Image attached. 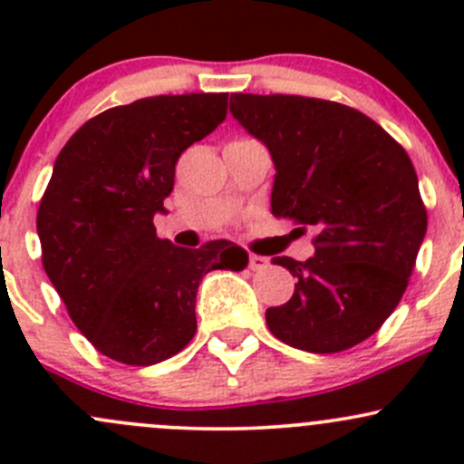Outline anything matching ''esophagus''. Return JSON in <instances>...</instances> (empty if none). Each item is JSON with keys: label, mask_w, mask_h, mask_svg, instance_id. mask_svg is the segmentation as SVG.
Segmentation results:
<instances>
[{"label": "esophagus", "mask_w": 464, "mask_h": 464, "mask_svg": "<svg viewBox=\"0 0 464 464\" xmlns=\"http://www.w3.org/2000/svg\"><path fill=\"white\" fill-rule=\"evenodd\" d=\"M266 265H269V260L262 258V256H249V266H251V269H254V271L265 269Z\"/></svg>", "instance_id": "obj_1"}]
</instances>
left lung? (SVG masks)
<instances>
[{
	"instance_id": "left-lung-1",
	"label": "left lung",
	"mask_w": 464,
	"mask_h": 464,
	"mask_svg": "<svg viewBox=\"0 0 464 464\" xmlns=\"http://www.w3.org/2000/svg\"><path fill=\"white\" fill-rule=\"evenodd\" d=\"M231 114L274 161L271 213L314 228V256H278L298 280L266 310L283 343L341 353L375 334L400 303L427 236L409 154L362 111L305 96H231Z\"/></svg>"
}]
</instances>
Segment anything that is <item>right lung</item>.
<instances>
[{
  "mask_svg": "<svg viewBox=\"0 0 464 464\" xmlns=\"http://www.w3.org/2000/svg\"><path fill=\"white\" fill-rule=\"evenodd\" d=\"M228 93L152 96L87 121L58 154L37 210L42 265L78 330L105 357L150 366L198 330L195 301L213 269L249 260L227 240L184 249L157 237L154 215L175 163L227 116Z\"/></svg>",
  "mask_w": 464,
  "mask_h": 464,
  "instance_id": "1",
  "label": "right lung"
}]
</instances>
